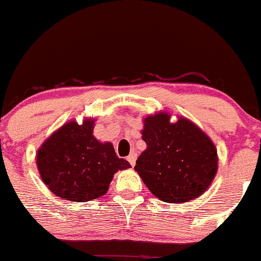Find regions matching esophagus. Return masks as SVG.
Listing matches in <instances>:
<instances>
[{"label": "esophagus", "mask_w": 261, "mask_h": 261, "mask_svg": "<svg viewBox=\"0 0 261 261\" xmlns=\"http://www.w3.org/2000/svg\"><path fill=\"white\" fill-rule=\"evenodd\" d=\"M127 160L129 161V164L132 165V166H134L136 165V160H137V153H134V152H132V153L129 154V156L127 157Z\"/></svg>", "instance_id": "esophagus-1"}]
</instances>
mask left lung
Masks as SVG:
<instances>
[{
	"mask_svg": "<svg viewBox=\"0 0 261 261\" xmlns=\"http://www.w3.org/2000/svg\"><path fill=\"white\" fill-rule=\"evenodd\" d=\"M144 149L134 170L149 192L166 203H187L210 188L218 170L212 139L185 117L171 122L167 112L143 119Z\"/></svg>",
	"mask_w": 261,
	"mask_h": 261,
	"instance_id": "obj_1",
	"label": "left lung"
}]
</instances>
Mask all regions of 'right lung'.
Listing matches in <instances>:
<instances>
[{
  "mask_svg": "<svg viewBox=\"0 0 261 261\" xmlns=\"http://www.w3.org/2000/svg\"><path fill=\"white\" fill-rule=\"evenodd\" d=\"M95 119L64 123L37 152V167L53 194L71 202H89L107 194L115 172L130 164L119 159L110 142L95 138Z\"/></svg>",
  "mask_w": 261,
  "mask_h": 261,
  "instance_id": "right-lung-1",
  "label": "right lung"
}]
</instances>
